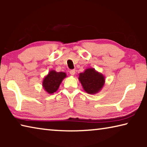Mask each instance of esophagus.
<instances>
[{
	"instance_id": "1",
	"label": "esophagus",
	"mask_w": 147,
	"mask_h": 147,
	"mask_svg": "<svg viewBox=\"0 0 147 147\" xmlns=\"http://www.w3.org/2000/svg\"><path fill=\"white\" fill-rule=\"evenodd\" d=\"M69 73H70L71 75L74 76V74H75V70H71L70 71H69Z\"/></svg>"
}]
</instances>
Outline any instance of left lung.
<instances>
[{
    "label": "left lung",
    "instance_id": "obj_1",
    "mask_svg": "<svg viewBox=\"0 0 147 147\" xmlns=\"http://www.w3.org/2000/svg\"><path fill=\"white\" fill-rule=\"evenodd\" d=\"M78 80L84 90L91 94L100 92L105 84V76L93 68H88L80 73Z\"/></svg>",
    "mask_w": 147,
    "mask_h": 147
}]
</instances>
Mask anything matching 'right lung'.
Masks as SVG:
<instances>
[{
    "label": "right lung",
    "instance_id": "right-lung-1",
    "mask_svg": "<svg viewBox=\"0 0 147 147\" xmlns=\"http://www.w3.org/2000/svg\"><path fill=\"white\" fill-rule=\"evenodd\" d=\"M67 74L64 72H56L51 70L44 77L42 86L48 94H53L58 90L63 80L66 78Z\"/></svg>",
    "mask_w": 147,
    "mask_h": 147
}]
</instances>
